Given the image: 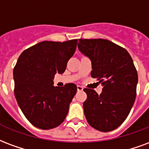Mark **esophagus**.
I'll use <instances>...</instances> for the list:
<instances>
[{"label":"esophagus","instance_id":"1","mask_svg":"<svg viewBox=\"0 0 149 149\" xmlns=\"http://www.w3.org/2000/svg\"><path fill=\"white\" fill-rule=\"evenodd\" d=\"M77 90H78V91H83V88L82 86H77Z\"/></svg>","mask_w":149,"mask_h":149}]
</instances>
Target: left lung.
<instances>
[{"mask_svg": "<svg viewBox=\"0 0 149 149\" xmlns=\"http://www.w3.org/2000/svg\"><path fill=\"white\" fill-rule=\"evenodd\" d=\"M78 47L91 58V77L103 86L97 94L92 89L83 91V102L89 125L101 132L117 129L126 119L135 102L138 75L132 57L126 50L103 39H79Z\"/></svg>", "mask_w": 149, "mask_h": 149, "instance_id": "left-lung-1", "label": "left lung"}]
</instances>
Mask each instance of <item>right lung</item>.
Listing matches in <instances>:
<instances>
[{"mask_svg":"<svg viewBox=\"0 0 149 149\" xmlns=\"http://www.w3.org/2000/svg\"><path fill=\"white\" fill-rule=\"evenodd\" d=\"M77 42L43 41L19 55L13 70L14 94L24 115L36 128L51 130L66 118L77 86L67 83L55 87L53 79L57 72L65 71Z\"/></svg>","mask_w":149,"mask_h":149,"instance_id":"add662e5","label":"right lung"}]
</instances>
